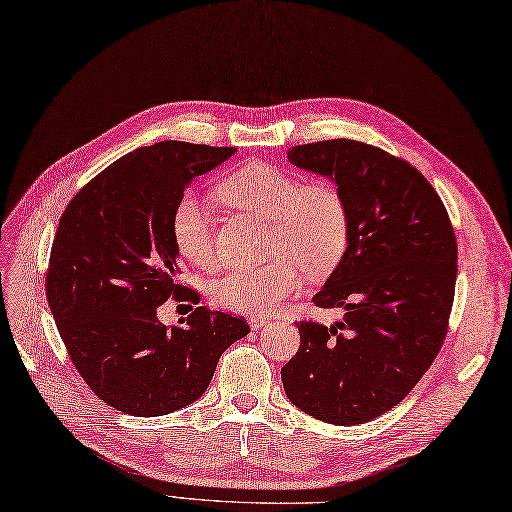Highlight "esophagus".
Instances as JSON below:
<instances>
[{
  "label": "esophagus",
  "instance_id": "34e87169",
  "mask_svg": "<svg viewBox=\"0 0 512 512\" xmlns=\"http://www.w3.org/2000/svg\"><path fill=\"white\" fill-rule=\"evenodd\" d=\"M249 323H251V327L257 331V329H261L263 325L268 323V318H263V316H251V318H249Z\"/></svg>",
  "mask_w": 512,
  "mask_h": 512
}]
</instances>
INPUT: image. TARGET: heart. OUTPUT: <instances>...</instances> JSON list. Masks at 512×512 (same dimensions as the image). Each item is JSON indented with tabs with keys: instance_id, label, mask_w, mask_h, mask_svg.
<instances>
[{
	"instance_id": "1",
	"label": "heart",
	"mask_w": 512,
	"mask_h": 512,
	"mask_svg": "<svg viewBox=\"0 0 512 512\" xmlns=\"http://www.w3.org/2000/svg\"><path fill=\"white\" fill-rule=\"evenodd\" d=\"M225 202L270 223L266 266L236 268L213 285L219 306L244 314H272L299 293L304 268L327 276L344 259L350 242V213L342 192L327 181H310L266 162H251L219 185ZM179 255L198 268L219 261L213 208L196 194H183L170 217Z\"/></svg>"
}]
</instances>
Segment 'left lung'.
<instances>
[{
	"mask_svg": "<svg viewBox=\"0 0 512 512\" xmlns=\"http://www.w3.org/2000/svg\"><path fill=\"white\" fill-rule=\"evenodd\" d=\"M297 168L331 179L350 213L344 259L312 301L342 308L331 327L301 320L299 350L280 369L289 401L335 426L399 405L447 335L458 244L445 206L418 168L361 141L295 145Z\"/></svg>",
	"mask_w": 512,
	"mask_h": 512,
	"instance_id": "left-lung-1",
	"label": "left lung"
}]
</instances>
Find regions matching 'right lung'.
Masks as SVG:
<instances>
[{
  "label": "right lung",
  "instance_id": "right-lung-1",
  "mask_svg": "<svg viewBox=\"0 0 512 512\" xmlns=\"http://www.w3.org/2000/svg\"><path fill=\"white\" fill-rule=\"evenodd\" d=\"M236 147L162 141L107 166L67 204L46 274V297L71 363L107 405L139 418L192 405L219 356L249 333L244 318L196 308L166 327L168 297L200 301L177 285L170 217L185 187Z\"/></svg>",
  "mask_w": 512,
  "mask_h": 512
}]
</instances>
